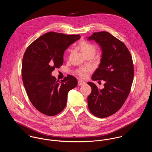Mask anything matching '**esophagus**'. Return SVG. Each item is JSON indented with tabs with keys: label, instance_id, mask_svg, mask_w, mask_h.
<instances>
[{
	"label": "esophagus",
	"instance_id": "34e87169",
	"mask_svg": "<svg viewBox=\"0 0 152 152\" xmlns=\"http://www.w3.org/2000/svg\"><path fill=\"white\" fill-rule=\"evenodd\" d=\"M86 84V82H84V81H82V80H79L78 81V86H82V85H84Z\"/></svg>",
	"mask_w": 152,
	"mask_h": 152
}]
</instances>
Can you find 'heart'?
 <instances>
[{
    "label": "heart",
    "instance_id": "obj_1",
    "mask_svg": "<svg viewBox=\"0 0 152 152\" xmlns=\"http://www.w3.org/2000/svg\"><path fill=\"white\" fill-rule=\"evenodd\" d=\"M78 48H80L81 52L84 56L90 53L94 54L96 51V47L94 44L89 43L86 41H81L78 45ZM91 69V68L90 67L87 66L78 69L77 72L80 76L82 77H85L87 75V72L90 71Z\"/></svg>",
    "mask_w": 152,
    "mask_h": 152
}]
</instances>
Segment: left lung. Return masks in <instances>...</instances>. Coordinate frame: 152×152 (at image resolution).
<instances>
[{"mask_svg":"<svg viewBox=\"0 0 152 152\" xmlns=\"http://www.w3.org/2000/svg\"><path fill=\"white\" fill-rule=\"evenodd\" d=\"M87 40H94L102 50L101 63L91 78L105 82L102 89L88 83L92 88L88 108L98 118L108 117L120 109L129 94L134 75L132 58L125 44L108 32L94 33Z\"/></svg>","mask_w":152,"mask_h":152,"instance_id":"8db88e82","label":"left lung"}]
</instances>
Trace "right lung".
Returning a JSON list of instances; mask_svg holds the SVG:
<instances>
[{
  "label": "right lung",
  "instance_id": "1",
  "mask_svg": "<svg viewBox=\"0 0 152 152\" xmlns=\"http://www.w3.org/2000/svg\"><path fill=\"white\" fill-rule=\"evenodd\" d=\"M80 37L48 32L34 41L24 53L23 83L33 105L44 115L54 116L61 112L66 106L68 92L78 84L72 75L60 82L51 72L63 65L64 51Z\"/></svg>",
  "mask_w": 152,
  "mask_h": 152
}]
</instances>
